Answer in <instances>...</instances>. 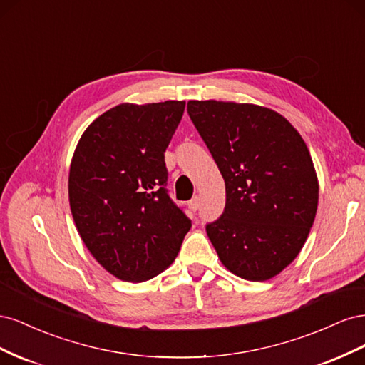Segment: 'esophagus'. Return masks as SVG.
I'll return each instance as SVG.
<instances>
[{
	"label": "esophagus",
	"mask_w": 365,
	"mask_h": 365,
	"mask_svg": "<svg viewBox=\"0 0 365 365\" xmlns=\"http://www.w3.org/2000/svg\"><path fill=\"white\" fill-rule=\"evenodd\" d=\"M200 205H201V200L197 196H195L193 200L189 202V207H190V210H193V212H196V210L200 208Z\"/></svg>",
	"instance_id": "obj_1"
}]
</instances>
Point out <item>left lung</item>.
Returning <instances> with one entry per match:
<instances>
[{
  "label": "left lung",
  "instance_id": "1",
  "mask_svg": "<svg viewBox=\"0 0 365 365\" xmlns=\"http://www.w3.org/2000/svg\"><path fill=\"white\" fill-rule=\"evenodd\" d=\"M225 181L224 213L207 236L224 267L264 282L298 256L314 224L318 178L298 130L279 113L252 103H187Z\"/></svg>",
  "mask_w": 365,
  "mask_h": 365
}]
</instances>
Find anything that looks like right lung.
Masks as SVG:
<instances>
[{"label": "right lung", "instance_id": "1", "mask_svg": "<svg viewBox=\"0 0 365 365\" xmlns=\"http://www.w3.org/2000/svg\"><path fill=\"white\" fill-rule=\"evenodd\" d=\"M184 108L181 101L117 105L76 146L68 176L76 228L93 257L123 282L168 269L192 227L164 187V152Z\"/></svg>", "mask_w": 365, "mask_h": 365}]
</instances>
